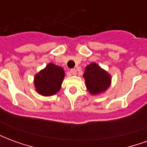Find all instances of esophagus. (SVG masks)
Returning <instances> with one entry per match:
<instances>
[{"label": "esophagus", "mask_w": 147, "mask_h": 147, "mask_svg": "<svg viewBox=\"0 0 147 147\" xmlns=\"http://www.w3.org/2000/svg\"><path fill=\"white\" fill-rule=\"evenodd\" d=\"M71 73L72 74V75H76L77 73V71L76 69H75V68H72V69H71Z\"/></svg>", "instance_id": "1"}]
</instances>
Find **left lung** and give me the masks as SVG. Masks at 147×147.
<instances>
[{"label":"left lung","mask_w":147,"mask_h":147,"mask_svg":"<svg viewBox=\"0 0 147 147\" xmlns=\"http://www.w3.org/2000/svg\"><path fill=\"white\" fill-rule=\"evenodd\" d=\"M83 76L86 88L92 94L105 91L110 85V76L95 63L86 66Z\"/></svg>","instance_id":"1"}]
</instances>
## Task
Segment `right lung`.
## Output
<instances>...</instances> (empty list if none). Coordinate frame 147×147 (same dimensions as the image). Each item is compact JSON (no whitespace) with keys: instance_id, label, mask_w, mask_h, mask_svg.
<instances>
[{"instance_id":"obj_1","label":"right lung","mask_w":147,"mask_h":147,"mask_svg":"<svg viewBox=\"0 0 147 147\" xmlns=\"http://www.w3.org/2000/svg\"><path fill=\"white\" fill-rule=\"evenodd\" d=\"M63 68L53 64H49L34 77L37 92L43 96H51L61 89L64 80Z\"/></svg>"}]
</instances>
